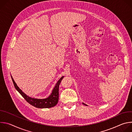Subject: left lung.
<instances>
[{"instance_id": "obj_1", "label": "left lung", "mask_w": 132, "mask_h": 132, "mask_svg": "<svg viewBox=\"0 0 132 132\" xmlns=\"http://www.w3.org/2000/svg\"><path fill=\"white\" fill-rule=\"evenodd\" d=\"M82 104H84V105H86V104H85V103H82Z\"/></svg>"}]
</instances>
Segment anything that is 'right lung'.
Instances as JSON below:
<instances>
[{
	"instance_id": "add662e5",
	"label": "right lung",
	"mask_w": 132,
	"mask_h": 132,
	"mask_svg": "<svg viewBox=\"0 0 132 132\" xmlns=\"http://www.w3.org/2000/svg\"><path fill=\"white\" fill-rule=\"evenodd\" d=\"M11 77L15 88L21 94V95L24 98V99L31 105L37 108H50L55 106L58 103L59 98V86L62 80L64 78V76L62 77L57 81V82L56 83L54 88L53 90L51 95L48 98L43 99H34L27 96L26 94L24 92H23L22 90L17 86L12 76Z\"/></svg>"
}]
</instances>
